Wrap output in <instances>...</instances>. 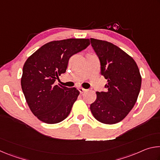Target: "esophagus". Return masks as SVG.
<instances>
[{
  "label": "esophagus",
  "instance_id": "34e87169",
  "mask_svg": "<svg viewBox=\"0 0 160 160\" xmlns=\"http://www.w3.org/2000/svg\"><path fill=\"white\" fill-rule=\"evenodd\" d=\"M78 90H79V92H80L81 94H82V93L86 91L85 89H84V88H78Z\"/></svg>",
  "mask_w": 160,
  "mask_h": 160
}]
</instances>
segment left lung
<instances>
[{
  "label": "left lung",
  "instance_id": "left-lung-1",
  "mask_svg": "<svg viewBox=\"0 0 160 160\" xmlns=\"http://www.w3.org/2000/svg\"><path fill=\"white\" fill-rule=\"evenodd\" d=\"M91 45L101 66V74L107 80V90L97 92L90 105L97 121L106 124L120 122L134 107L142 78L135 61L116 45L91 38Z\"/></svg>",
  "mask_w": 160,
  "mask_h": 160
}]
</instances>
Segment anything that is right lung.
Wrapping results in <instances>:
<instances>
[{
	"mask_svg": "<svg viewBox=\"0 0 160 160\" xmlns=\"http://www.w3.org/2000/svg\"><path fill=\"white\" fill-rule=\"evenodd\" d=\"M89 39L53 41L42 46L26 61L21 86L29 109L40 121L53 124L68 117L80 92L54 84L66 71L69 58L90 45Z\"/></svg>",
	"mask_w": 160,
	"mask_h": 160,
	"instance_id": "add662e5",
	"label": "right lung"
}]
</instances>
